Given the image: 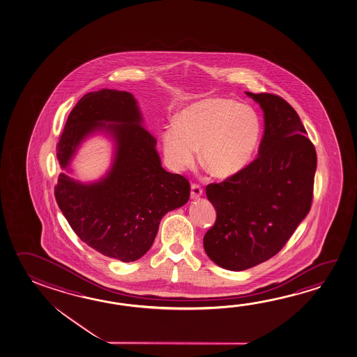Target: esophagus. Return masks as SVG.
I'll use <instances>...</instances> for the list:
<instances>
[{
  "mask_svg": "<svg viewBox=\"0 0 357 357\" xmlns=\"http://www.w3.org/2000/svg\"><path fill=\"white\" fill-rule=\"evenodd\" d=\"M202 188L197 183H192L191 185V199H197L201 197V195H202Z\"/></svg>",
  "mask_w": 357,
  "mask_h": 357,
  "instance_id": "esophagus-1",
  "label": "esophagus"
}]
</instances>
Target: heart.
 <instances>
[{
    "instance_id": "b5f03b06",
    "label": "heart",
    "mask_w": 357,
    "mask_h": 357,
    "mask_svg": "<svg viewBox=\"0 0 357 357\" xmlns=\"http://www.w3.org/2000/svg\"><path fill=\"white\" fill-rule=\"evenodd\" d=\"M261 135L260 117L250 105L227 97L190 103L162 133L165 158L176 171L194 166L196 150L208 172L226 178L252 158Z\"/></svg>"
}]
</instances>
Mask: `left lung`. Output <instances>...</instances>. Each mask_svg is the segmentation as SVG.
I'll use <instances>...</instances> for the list:
<instances>
[{
  "label": "left lung",
  "mask_w": 357,
  "mask_h": 357,
  "mask_svg": "<svg viewBox=\"0 0 357 357\" xmlns=\"http://www.w3.org/2000/svg\"><path fill=\"white\" fill-rule=\"evenodd\" d=\"M264 111L265 131L252 162L206 186L216 222L204 237L216 265L242 271L265 262L289 241L314 196L317 156L296 111L282 97L246 92Z\"/></svg>",
  "instance_id": "obj_1"
}]
</instances>
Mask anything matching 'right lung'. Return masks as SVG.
<instances>
[{"label":"right lung","instance_id":"right-lung-1","mask_svg":"<svg viewBox=\"0 0 357 357\" xmlns=\"http://www.w3.org/2000/svg\"><path fill=\"white\" fill-rule=\"evenodd\" d=\"M96 131L115 141L109 172L91 183L62 172L54 197L75 234L111 259L131 262L150 250L161 218L185 205L190 182L161 166L156 139L142 125L137 101L126 91L86 93L70 112L56 147L67 169L81 142Z\"/></svg>","mask_w":357,"mask_h":357}]
</instances>
